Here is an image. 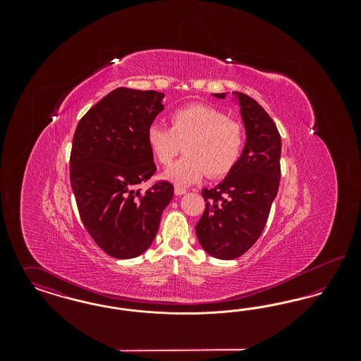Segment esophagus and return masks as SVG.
I'll return each mask as SVG.
<instances>
[{
  "label": "esophagus",
  "instance_id": "esophagus-1",
  "mask_svg": "<svg viewBox=\"0 0 361 361\" xmlns=\"http://www.w3.org/2000/svg\"><path fill=\"white\" fill-rule=\"evenodd\" d=\"M188 190L185 188H183V187H176L174 188V193H176V196H181V195H184V193H187Z\"/></svg>",
  "mask_w": 361,
  "mask_h": 361
}]
</instances>
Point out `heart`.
<instances>
[{
	"mask_svg": "<svg viewBox=\"0 0 361 361\" xmlns=\"http://www.w3.org/2000/svg\"><path fill=\"white\" fill-rule=\"evenodd\" d=\"M172 127L153 123L147 128V143L155 159L169 166L185 150V157L166 172L165 178L176 185H190L209 177H222L237 165L245 133L240 123L228 119L224 111L189 104L176 109L171 116Z\"/></svg>",
	"mask_w": 361,
	"mask_h": 361,
	"instance_id": "1",
	"label": "heart"
}]
</instances>
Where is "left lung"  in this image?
I'll return each mask as SVG.
<instances>
[{
  "label": "left lung",
  "mask_w": 361,
  "mask_h": 361,
  "mask_svg": "<svg viewBox=\"0 0 361 361\" xmlns=\"http://www.w3.org/2000/svg\"><path fill=\"white\" fill-rule=\"evenodd\" d=\"M240 106L246 143L237 165L215 188L203 189L206 209L196 235L209 256L233 259L247 252L261 235L280 183L281 137L259 104L233 92ZM224 99L226 93H214Z\"/></svg>",
  "instance_id": "8db88e82"
}]
</instances>
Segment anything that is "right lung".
I'll return each mask as SVG.
<instances>
[{"mask_svg":"<svg viewBox=\"0 0 361 361\" xmlns=\"http://www.w3.org/2000/svg\"><path fill=\"white\" fill-rule=\"evenodd\" d=\"M164 93L118 87L80 121L70 154V183L89 235L115 258H134L153 243L173 185H137L155 173L147 128L164 111Z\"/></svg>","mask_w":361,"mask_h":361,"instance_id":"1","label":"right lung"}]
</instances>
